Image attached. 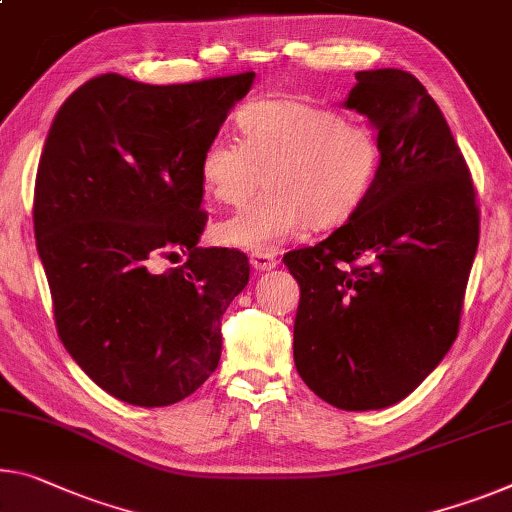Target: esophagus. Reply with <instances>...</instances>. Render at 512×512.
Returning <instances> with one entry per match:
<instances>
[{
  "label": "esophagus",
  "instance_id": "esophagus-1",
  "mask_svg": "<svg viewBox=\"0 0 512 512\" xmlns=\"http://www.w3.org/2000/svg\"><path fill=\"white\" fill-rule=\"evenodd\" d=\"M249 263L256 272H267V270H272V267L279 265L277 256H274V251H251Z\"/></svg>",
  "mask_w": 512,
  "mask_h": 512
}]
</instances>
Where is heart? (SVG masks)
Wrapping results in <instances>:
<instances>
[{"label": "heart", "instance_id": "obj_1", "mask_svg": "<svg viewBox=\"0 0 512 512\" xmlns=\"http://www.w3.org/2000/svg\"><path fill=\"white\" fill-rule=\"evenodd\" d=\"M242 141L224 132L199 155V178L212 199L238 208L217 226L222 245L272 251L306 226L336 229L364 206L380 171L375 132L334 109L302 100H254L235 116Z\"/></svg>", "mask_w": 512, "mask_h": 512}]
</instances>
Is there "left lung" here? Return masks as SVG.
Masks as SVG:
<instances>
[{
	"instance_id": "left-lung-1",
	"label": "left lung",
	"mask_w": 512,
	"mask_h": 512,
	"mask_svg": "<svg viewBox=\"0 0 512 512\" xmlns=\"http://www.w3.org/2000/svg\"><path fill=\"white\" fill-rule=\"evenodd\" d=\"M345 107L377 128L375 185L316 247L288 251L300 283L295 366L338 410H382L451 350L478 249L481 212L451 128L412 73L361 70Z\"/></svg>"
}]
</instances>
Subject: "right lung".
<instances>
[{
  "instance_id": "right-lung-1",
  "label": "right lung",
  "mask_w": 512,
  "mask_h": 512,
  "mask_svg": "<svg viewBox=\"0 0 512 512\" xmlns=\"http://www.w3.org/2000/svg\"><path fill=\"white\" fill-rule=\"evenodd\" d=\"M254 77L153 86L98 75L47 132L34 233L54 325L82 371L123 403L174 405L222 357V316L247 286L249 258L199 247V155ZM180 253L183 266L156 270Z\"/></svg>"
}]
</instances>
